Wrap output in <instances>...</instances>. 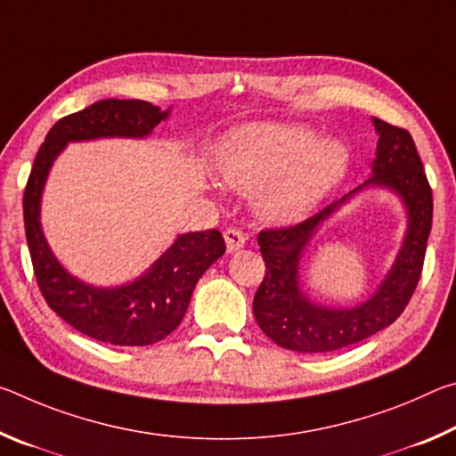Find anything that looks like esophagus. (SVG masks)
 <instances>
[{"label":"esophagus","instance_id":"1","mask_svg":"<svg viewBox=\"0 0 456 456\" xmlns=\"http://www.w3.org/2000/svg\"><path fill=\"white\" fill-rule=\"evenodd\" d=\"M223 237H225L227 251L229 253H235V251H239L245 245V235L239 229H227L225 235H223Z\"/></svg>","mask_w":456,"mask_h":456}]
</instances>
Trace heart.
I'll return each mask as SVG.
<instances>
[{"label": "heart", "instance_id": "heart-1", "mask_svg": "<svg viewBox=\"0 0 456 456\" xmlns=\"http://www.w3.org/2000/svg\"><path fill=\"white\" fill-rule=\"evenodd\" d=\"M217 167L223 181L256 192V211L269 223L304 219L334 191L350 167V151L338 138H320L304 125L251 122L225 136Z\"/></svg>", "mask_w": 456, "mask_h": 456}]
</instances>
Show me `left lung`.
<instances>
[{
  "label": "left lung",
  "mask_w": 456,
  "mask_h": 456,
  "mask_svg": "<svg viewBox=\"0 0 456 456\" xmlns=\"http://www.w3.org/2000/svg\"><path fill=\"white\" fill-rule=\"evenodd\" d=\"M378 134L372 175L336 203L304 223L261 231L257 243L265 277L253 297V315L267 338L285 350L326 354L358 344L390 326L419 285L432 227V191L412 136L404 128L372 118ZM396 194L407 211V233L399 256L379 289L356 306L315 305L301 288L303 253L317 229L339 206L366 188Z\"/></svg>",
  "instance_id": "obj_1"
}]
</instances>
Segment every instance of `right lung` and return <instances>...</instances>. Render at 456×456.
Segmentation results:
<instances>
[{
  "instance_id": "add662e5",
  "label": "right lung",
  "mask_w": 456,
  "mask_h": 456,
  "mask_svg": "<svg viewBox=\"0 0 456 456\" xmlns=\"http://www.w3.org/2000/svg\"><path fill=\"white\" fill-rule=\"evenodd\" d=\"M171 110H160L144 100H98L50 128L29 173L24 223L37 285L61 320L98 342L151 346L165 339L184 318L199 277L225 253V239L217 229L183 233L133 281L100 288L74 277L50 249L40 221L45 181L68 142L146 138Z\"/></svg>"
}]
</instances>
